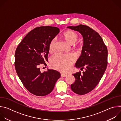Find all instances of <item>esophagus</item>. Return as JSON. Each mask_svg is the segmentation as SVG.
Here are the masks:
<instances>
[{
	"instance_id": "1",
	"label": "esophagus",
	"mask_w": 121,
	"mask_h": 121,
	"mask_svg": "<svg viewBox=\"0 0 121 121\" xmlns=\"http://www.w3.org/2000/svg\"><path fill=\"white\" fill-rule=\"evenodd\" d=\"M61 76L62 77H65L67 76V75L66 74H61Z\"/></svg>"
}]
</instances>
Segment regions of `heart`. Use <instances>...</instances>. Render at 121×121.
Returning a JSON list of instances; mask_svg holds the SVG:
<instances>
[{"label":"heart","instance_id":"obj_1","mask_svg":"<svg viewBox=\"0 0 121 121\" xmlns=\"http://www.w3.org/2000/svg\"><path fill=\"white\" fill-rule=\"evenodd\" d=\"M65 39L70 44L74 43L78 39V34L72 30H67L63 34ZM56 39L53 38L49 44V50L52 52L55 49ZM76 60V56L73 54H63L56 53L50 58V64L54 68L63 72H67L71 66V64Z\"/></svg>","mask_w":121,"mask_h":121}]
</instances>
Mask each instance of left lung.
<instances>
[{"instance_id": "obj_1", "label": "left lung", "mask_w": 121, "mask_h": 121, "mask_svg": "<svg viewBox=\"0 0 121 121\" xmlns=\"http://www.w3.org/2000/svg\"><path fill=\"white\" fill-rule=\"evenodd\" d=\"M67 28L78 31L83 38L81 56L76 63V67L85 72L73 74L75 82L71 89L79 95L87 94L92 91L99 82L107 65L108 50L99 34L88 26L79 25L68 26Z\"/></svg>"}]
</instances>
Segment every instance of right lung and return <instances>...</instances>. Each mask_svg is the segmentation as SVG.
<instances>
[{
  "instance_id": "right-lung-1",
  "label": "right lung",
  "mask_w": 121,
  "mask_h": 121,
  "mask_svg": "<svg viewBox=\"0 0 121 121\" xmlns=\"http://www.w3.org/2000/svg\"><path fill=\"white\" fill-rule=\"evenodd\" d=\"M60 32L58 28L39 27L30 31L17 47L15 54V69L25 88L31 93L44 96L53 90L61 75L47 69L42 73L39 66L48 61L49 44Z\"/></svg>"
}]
</instances>
